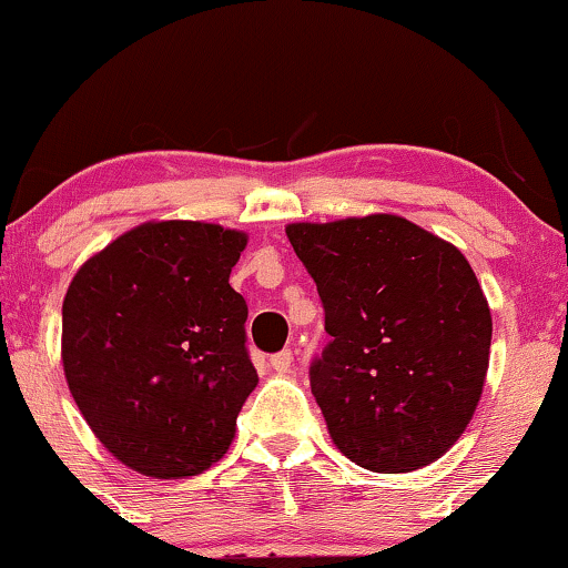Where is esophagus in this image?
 Instances as JSON below:
<instances>
[{"mask_svg": "<svg viewBox=\"0 0 568 568\" xmlns=\"http://www.w3.org/2000/svg\"><path fill=\"white\" fill-rule=\"evenodd\" d=\"M271 367H274L278 375H286L292 369V352L290 348H282V352L271 354Z\"/></svg>", "mask_w": 568, "mask_h": 568, "instance_id": "34e87169", "label": "esophagus"}]
</instances>
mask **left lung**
<instances>
[{"label": "left lung", "mask_w": 568, "mask_h": 568, "mask_svg": "<svg viewBox=\"0 0 568 568\" xmlns=\"http://www.w3.org/2000/svg\"><path fill=\"white\" fill-rule=\"evenodd\" d=\"M331 341L310 387L331 439L375 473L445 455L478 406L491 313L455 245L393 214L290 224Z\"/></svg>", "instance_id": "1"}]
</instances>
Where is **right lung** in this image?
I'll return each mask as SVG.
<instances>
[{
    "mask_svg": "<svg viewBox=\"0 0 568 568\" xmlns=\"http://www.w3.org/2000/svg\"><path fill=\"white\" fill-rule=\"evenodd\" d=\"M245 243L220 224L150 222L92 255L69 284V390L95 437L144 476H196L235 437L258 383L247 305L230 286Z\"/></svg>",
    "mask_w": 568,
    "mask_h": 568,
    "instance_id": "add662e5",
    "label": "right lung"
}]
</instances>
